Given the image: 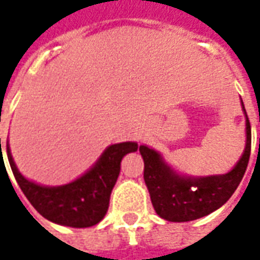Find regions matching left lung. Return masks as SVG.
<instances>
[{
	"label": "left lung",
	"mask_w": 260,
	"mask_h": 260,
	"mask_svg": "<svg viewBox=\"0 0 260 260\" xmlns=\"http://www.w3.org/2000/svg\"><path fill=\"white\" fill-rule=\"evenodd\" d=\"M244 108V104H242ZM244 154L230 173L210 177H184L175 173L156 150L139 146L145 170L143 178L152 205L158 216L169 221H191L210 214L229 201L240 185L251 156V124L246 115Z\"/></svg>",
	"instance_id": "8db88e82"
}]
</instances>
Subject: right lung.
<instances>
[{
    "instance_id": "right-lung-1",
    "label": "right lung",
    "mask_w": 260,
    "mask_h": 260,
    "mask_svg": "<svg viewBox=\"0 0 260 260\" xmlns=\"http://www.w3.org/2000/svg\"><path fill=\"white\" fill-rule=\"evenodd\" d=\"M136 150V142L111 145L104 150L97 163L74 182L61 186H43L26 180L20 174L7 143V156L11 170L31 206L50 221L75 229L91 227L102 221L108 210L110 195L119 175L121 160L126 153ZM3 158L1 150V164Z\"/></svg>"
}]
</instances>
